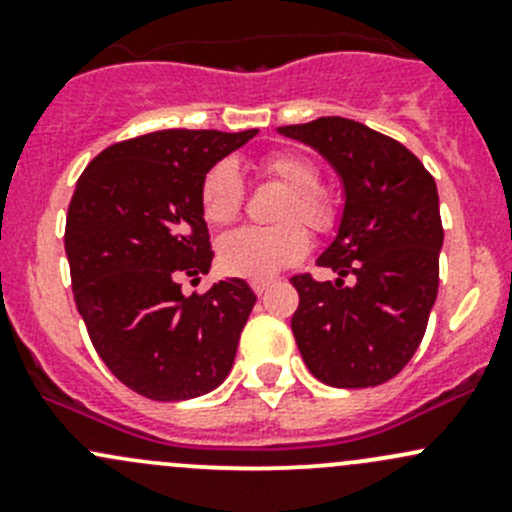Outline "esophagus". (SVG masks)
I'll return each instance as SVG.
<instances>
[{
  "mask_svg": "<svg viewBox=\"0 0 512 512\" xmlns=\"http://www.w3.org/2000/svg\"><path fill=\"white\" fill-rule=\"evenodd\" d=\"M250 287L255 289V294H262L267 287H270V280H250Z\"/></svg>",
  "mask_w": 512,
  "mask_h": 512,
  "instance_id": "esophagus-1",
  "label": "esophagus"
}]
</instances>
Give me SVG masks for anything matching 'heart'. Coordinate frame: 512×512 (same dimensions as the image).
<instances>
[{
	"mask_svg": "<svg viewBox=\"0 0 512 512\" xmlns=\"http://www.w3.org/2000/svg\"><path fill=\"white\" fill-rule=\"evenodd\" d=\"M267 178L277 180L289 190L282 200L277 220L287 223L272 227H237L223 235L218 245L220 265L230 275L247 280H265L282 267L304 257L309 235L301 224L314 232H329L337 225V208L332 198L319 188L322 178L312 160L297 153H275L262 160ZM200 205L208 223L227 225L242 213L245 205V180L232 158H223L205 170L200 180ZM302 219L301 224L296 220Z\"/></svg>",
	"mask_w": 512,
	"mask_h": 512,
	"instance_id": "heart-1",
	"label": "heart"
}]
</instances>
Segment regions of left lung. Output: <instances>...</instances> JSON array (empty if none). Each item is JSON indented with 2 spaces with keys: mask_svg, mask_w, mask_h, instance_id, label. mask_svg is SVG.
<instances>
[{
  "mask_svg": "<svg viewBox=\"0 0 512 512\" xmlns=\"http://www.w3.org/2000/svg\"><path fill=\"white\" fill-rule=\"evenodd\" d=\"M332 163L344 213L317 265L334 282L294 275L292 332L307 369L337 389L394 379L416 354L438 294L441 210L433 175L406 146L342 116L282 126Z\"/></svg>",
  "mask_w": 512,
  "mask_h": 512,
  "instance_id": "8db88e82",
  "label": "left lung"
}]
</instances>
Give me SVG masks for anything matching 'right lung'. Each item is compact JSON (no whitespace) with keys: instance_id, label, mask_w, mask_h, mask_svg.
Listing matches in <instances>:
<instances>
[{"instance_id":"obj_1","label":"right lung","mask_w":512,"mask_h":512,"mask_svg":"<svg viewBox=\"0 0 512 512\" xmlns=\"http://www.w3.org/2000/svg\"><path fill=\"white\" fill-rule=\"evenodd\" d=\"M255 133H146L98 153L76 183L64 232L76 309L103 364L146 399H195L230 374L255 292L232 277L185 297L180 277L213 262L205 170Z\"/></svg>"}]
</instances>
